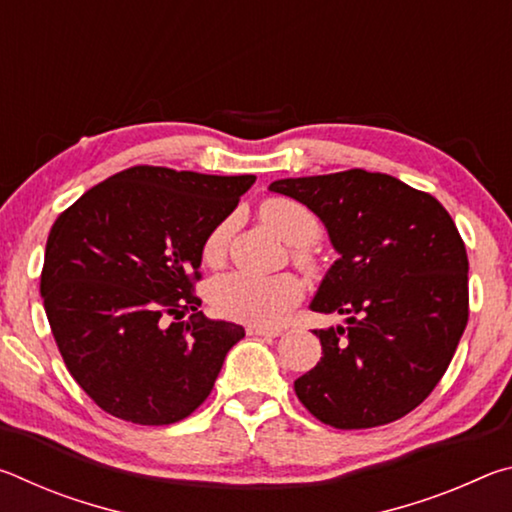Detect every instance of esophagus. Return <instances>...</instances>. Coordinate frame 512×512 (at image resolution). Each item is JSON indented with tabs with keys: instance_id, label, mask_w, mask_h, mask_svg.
Wrapping results in <instances>:
<instances>
[{
	"instance_id": "1",
	"label": "esophagus",
	"mask_w": 512,
	"mask_h": 512,
	"mask_svg": "<svg viewBox=\"0 0 512 512\" xmlns=\"http://www.w3.org/2000/svg\"><path fill=\"white\" fill-rule=\"evenodd\" d=\"M248 336H280L282 329H271V327H259V325H248L246 327Z\"/></svg>"
}]
</instances>
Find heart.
Listing matches in <instances>:
<instances>
[{"label": "heart", "mask_w": 512, "mask_h": 512, "mask_svg": "<svg viewBox=\"0 0 512 512\" xmlns=\"http://www.w3.org/2000/svg\"><path fill=\"white\" fill-rule=\"evenodd\" d=\"M259 219L293 246V262L302 268H314L316 257L311 246L320 237L318 216L293 198L273 196L259 205ZM230 221H219L207 232L201 255L203 262L219 266L228 253ZM305 287L296 275L282 273L273 277H255L246 273H225L214 277L210 284L212 307L221 316L241 320L259 327L282 325L291 309L298 305Z\"/></svg>", "instance_id": "b5f03b06"}]
</instances>
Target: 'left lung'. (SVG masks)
<instances>
[{
  "label": "left lung",
  "mask_w": 512,
  "mask_h": 512,
  "mask_svg": "<svg viewBox=\"0 0 512 512\" xmlns=\"http://www.w3.org/2000/svg\"><path fill=\"white\" fill-rule=\"evenodd\" d=\"M320 216L341 253L311 309L348 316L316 329L323 357L296 379L302 406L334 429L411 413L443 379L470 316L467 253L436 198L388 173L348 169L275 180Z\"/></svg>",
  "instance_id": "1"
}]
</instances>
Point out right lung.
<instances>
[{"label": "right lung", "instance_id": "add662e5", "mask_svg": "<svg viewBox=\"0 0 512 512\" xmlns=\"http://www.w3.org/2000/svg\"><path fill=\"white\" fill-rule=\"evenodd\" d=\"M253 183L137 164L51 225L40 275L51 334L69 375L106 413L162 427L212 393L246 332L198 311L201 248ZM183 310L195 316L176 321Z\"/></svg>", "mask_w": 512, "mask_h": 512}]
</instances>
